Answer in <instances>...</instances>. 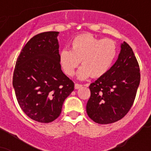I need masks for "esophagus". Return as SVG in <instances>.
<instances>
[{
    "label": "esophagus",
    "instance_id": "1",
    "mask_svg": "<svg viewBox=\"0 0 151 151\" xmlns=\"http://www.w3.org/2000/svg\"><path fill=\"white\" fill-rule=\"evenodd\" d=\"M81 87H82V85H81V84H78V83H76L75 85H74V88H75V89H78V88H80Z\"/></svg>",
    "mask_w": 151,
    "mask_h": 151
}]
</instances>
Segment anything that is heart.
<instances>
[{
  "mask_svg": "<svg viewBox=\"0 0 151 151\" xmlns=\"http://www.w3.org/2000/svg\"><path fill=\"white\" fill-rule=\"evenodd\" d=\"M117 55L115 41L85 34L72 40L71 50L62 49L59 59L64 73L68 76L73 75L81 61L82 66L78 70V78L82 80L90 75L94 78L104 75L112 66Z\"/></svg>",
  "mask_w": 151,
  "mask_h": 151,
  "instance_id": "b5f03b06",
  "label": "heart"
}]
</instances>
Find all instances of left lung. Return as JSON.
<instances>
[{"instance_id":"1","label":"left lung","mask_w":151,"mask_h":151,"mask_svg":"<svg viewBox=\"0 0 151 151\" xmlns=\"http://www.w3.org/2000/svg\"><path fill=\"white\" fill-rule=\"evenodd\" d=\"M117 61L89 86L86 111L98 124L119 121L133 105L140 82L139 66L132 48L124 41Z\"/></svg>"}]
</instances>
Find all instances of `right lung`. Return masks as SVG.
I'll return each mask as SVG.
<instances>
[{
    "label": "right lung",
    "instance_id": "obj_1",
    "mask_svg": "<svg viewBox=\"0 0 151 151\" xmlns=\"http://www.w3.org/2000/svg\"><path fill=\"white\" fill-rule=\"evenodd\" d=\"M59 32L37 34L23 47L15 63L13 87L19 105L31 119L49 123L59 117L74 84L61 70Z\"/></svg>",
    "mask_w": 151,
    "mask_h": 151
}]
</instances>
